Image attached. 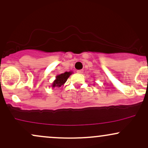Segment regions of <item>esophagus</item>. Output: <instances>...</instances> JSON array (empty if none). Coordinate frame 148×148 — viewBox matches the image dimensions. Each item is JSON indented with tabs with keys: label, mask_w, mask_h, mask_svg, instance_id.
<instances>
[{
	"label": "esophagus",
	"mask_w": 148,
	"mask_h": 148,
	"mask_svg": "<svg viewBox=\"0 0 148 148\" xmlns=\"http://www.w3.org/2000/svg\"><path fill=\"white\" fill-rule=\"evenodd\" d=\"M77 73L79 74H82V73H83V71L82 70H78V71H77Z\"/></svg>",
	"instance_id": "1"
}]
</instances>
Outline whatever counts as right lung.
Here are the masks:
<instances>
[{
	"label": "right lung",
	"mask_w": 148,
	"mask_h": 148,
	"mask_svg": "<svg viewBox=\"0 0 148 148\" xmlns=\"http://www.w3.org/2000/svg\"><path fill=\"white\" fill-rule=\"evenodd\" d=\"M73 72H65L64 73H62L60 75L56 76V79L53 82L52 86L53 87H60L61 86L64 84V83L66 82L68 78L69 77V76L72 74Z\"/></svg>",
	"instance_id": "obj_1"
}]
</instances>
